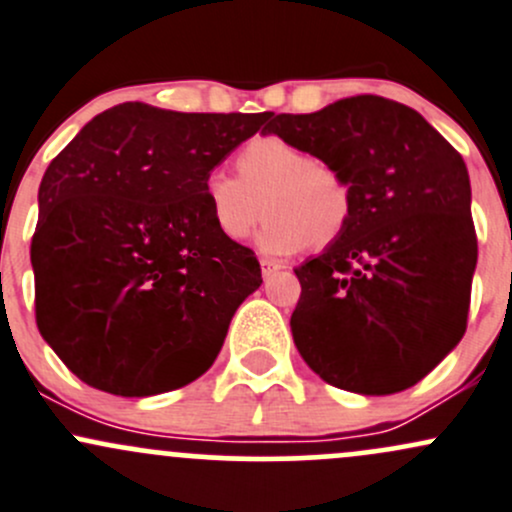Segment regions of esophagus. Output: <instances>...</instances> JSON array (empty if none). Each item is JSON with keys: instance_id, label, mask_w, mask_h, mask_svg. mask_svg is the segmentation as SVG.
Masks as SVG:
<instances>
[{"instance_id": "34e87169", "label": "esophagus", "mask_w": 512, "mask_h": 512, "mask_svg": "<svg viewBox=\"0 0 512 512\" xmlns=\"http://www.w3.org/2000/svg\"><path fill=\"white\" fill-rule=\"evenodd\" d=\"M260 265H262V277H265V279L274 277V274L282 269V265H279V262H274V260H260Z\"/></svg>"}]
</instances>
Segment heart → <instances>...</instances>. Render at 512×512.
<instances>
[{
	"label": "heart",
	"mask_w": 512,
	"mask_h": 512,
	"mask_svg": "<svg viewBox=\"0 0 512 512\" xmlns=\"http://www.w3.org/2000/svg\"><path fill=\"white\" fill-rule=\"evenodd\" d=\"M235 172L206 179L211 218L226 240L250 238L265 209L260 245L269 255H294L308 243L323 250L350 228L355 192L347 174L289 140L252 138L235 155Z\"/></svg>",
	"instance_id": "b5f03b06"
}]
</instances>
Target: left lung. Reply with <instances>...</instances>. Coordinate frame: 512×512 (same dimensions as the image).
<instances>
[{
    "instance_id": "8db88e82",
    "label": "left lung",
    "mask_w": 512,
    "mask_h": 512,
    "mask_svg": "<svg viewBox=\"0 0 512 512\" xmlns=\"http://www.w3.org/2000/svg\"><path fill=\"white\" fill-rule=\"evenodd\" d=\"M265 131L340 167L355 192L345 235L294 269L296 350L338 389H411L466 330L479 245L462 155L411 106L374 94L277 114Z\"/></svg>"
}]
</instances>
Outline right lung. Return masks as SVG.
I'll list each match as a JSON object with an SVG mask.
<instances>
[{"label": "right lung", "mask_w": 512, "mask_h": 512, "mask_svg": "<svg viewBox=\"0 0 512 512\" xmlns=\"http://www.w3.org/2000/svg\"><path fill=\"white\" fill-rule=\"evenodd\" d=\"M267 119L126 101L50 162L31 240L36 323L84 384L155 396L218 357L262 272L218 233L206 179Z\"/></svg>", "instance_id": "obj_1"}]
</instances>
